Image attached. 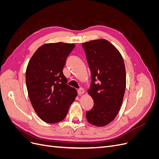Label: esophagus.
<instances>
[{
  "mask_svg": "<svg viewBox=\"0 0 159 159\" xmlns=\"http://www.w3.org/2000/svg\"><path fill=\"white\" fill-rule=\"evenodd\" d=\"M78 93L79 95H82L83 93H84V89L83 88H80L78 90Z\"/></svg>",
  "mask_w": 159,
  "mask_h": 159,
  "instance_id": "obj_1",
  "label": "esophagus"
}]
</instances>
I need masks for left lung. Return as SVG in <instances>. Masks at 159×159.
Masks as SVG:
<instances>
[{"label": "left lung", "mask_w": 159, "mask_h": 159, "mask_svg": "<svg viewBox=\"0 0 159 159\" xmlns=\"http://www.w3.org/2000/svg\"><path fill=\"white\" fill-rule=\"evenodd\" d=\"M82 46L91 74L88 93L94 102L93 108L86 112V118L94 126L104 127L116 117L123 103L126 88L124 61L107 40H91Z\"/></svg>", "instance_id": "left-lung-1"}]
</instances>
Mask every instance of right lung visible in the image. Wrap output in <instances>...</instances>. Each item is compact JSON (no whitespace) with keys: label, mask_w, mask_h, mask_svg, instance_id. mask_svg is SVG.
Returning a JSON list of instances; mask_svg holds the SVG:
<instances>
[{"label":"right lung","mask_w":159,"mask_h":159,"mask_svg":"<svg viewBox=\"0 0 159 159\" xmlns=\"http://www.w3.org/2000/svg\"><path fill=\"white\" fill-rule=\"evenodd\" d=\"M75 44L47 43L34 53L26 71L28 93L35 112L46 123L63 120L78 95L63 74L67 57Z\"/></svg>","instance_id":"obj_1"}]
</instances>
